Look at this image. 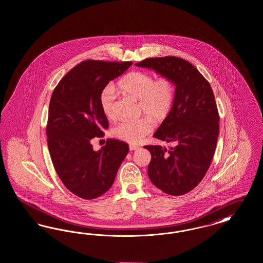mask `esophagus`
<instances>
[{"label":"esophagus","instance_id":"34e87169","mask_svg":"<svg viewBox=\"0 0 263 263\" xmlns=\"http://www.w3.org/2000/svg\"><path fill=\"white\" fill-rule=\"evenodd\" d=\"M137 149H139V147L136 146V145H130L129 146V150L130 151H135L137 150Z\"/></svg>","mask_w":263,"mask_h":263}]
</instances>
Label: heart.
I'll return each instance as SVG.
<instances>
[{"label":"heart","instance_id":"obj_1","mask_svg":"<svg viewBox=\"0 0 263 263\" xmlns=\"http://www.w3.org/2000/svg\"><path fill=\"white\" fill-rule=\"evenodd\" d=\"M117 87L126 95L140 100V108L150 115L155 122H163L170 115L175 102V84L168 77L154 80L153 75L143 71H132L123 76ZM116 91L107 86L100 95V106L107 118L114 117L113 103ZM152 130L150 117L144 116L136 120L124 119L113 128V135L128 143H139Z\"/></svg>","mask_w":263,"mask_h":263}]
</instances>
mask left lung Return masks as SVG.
I'll list each match as a JSON object with an SVG mask.
<instances>
[{
  "label": "left lung",
  "mask_w": 263,
  "mask_h": 263,
  "mask_svg": "<svg viewBox=\"0 0 263 263\" xmlns=\"http://www.w3.org/2000/svg\"><path fill=\"white\" fill-rule=\"evenodd\" d=\"M135 65L175 84L173 109L154 137L175 146L144 148L152 156L148 175L153 184L166 194L183 195L200 183L216 149L220 118L212 88L192 64L175 56L147 58Z\"/></svg>",
  "instance_id": "8db88e82"
}]
</instances>
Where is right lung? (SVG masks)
Here are the masks:
<instances>
[{
	"label": "right lung",
	"mask_w": 263,
	"mask_h": 263,
	"mask_svg": "<svg viewBox=\"0 0 263 263\" xmlns=\"http://www.w3.org/2000/svg\"><path fill=\"white\" fill-rule=\"evenodd\" d=\"M132 64L83 61L53 90L46 126L51 160L63 184L80 198H98L111 187L129 152L127 143L115 139L96 152L90 141L108 128L100 106L102 90Z\"/></svg>",
	"instance_id": "1"
}]
</instances>
